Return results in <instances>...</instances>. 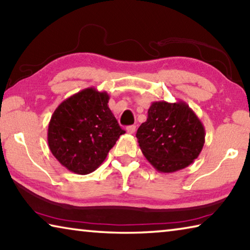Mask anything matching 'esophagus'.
<instances>
[{"label":"esophagus","mask_w":250,"mask_h":250,"mask_svg":"<svg viewBox=\"0 0 250 250\" xmlns=\"http://www.w3.org/2000/svg\"><path fill=\"white\" fill-rule=\"evenodd\" d=\"M135 129H137V126L135 125H129V126H126V132H128L129 134H133L135 132Z\"/></svg>","instance_id":"34e87169"}]
</instances>
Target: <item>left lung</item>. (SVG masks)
Returning <instances> with one entry per match:
<instances>
[{
  "label": "left lung",
  "instance_id": "obj_1",
  "mask_svg": "<svg viewBox=\"0 0 250 250\" xmlns=\"http://www.w3.org/2000/svg\"><path fill=\"white\" fill-rule=\"evenodd\" d=\"M135 137L143 155L162 173L182 170L200 155L204 125L184 101H154Z\"/></svg>",
  "mask_w": 250,
  "mask_h": 250
}]
</instances>
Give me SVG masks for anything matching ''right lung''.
I'll return each instance as SVG.
<instances>
[{"mask_svg":"<svg viewBox=\"0 0 250 250\" xmlns=\"http://www.w3.org/2000/svg\"><path fill=\"white\" fill-rule=\"evenodd\" d=\"M109 95L86 88L62 101L50 118L49 150L76 174H89L107 158L125 130L108 107Z\"/></svg>","mask_w":250,"mask_h":250,"instance_id":"obj_1","label":"right lung"}]
</instances>
